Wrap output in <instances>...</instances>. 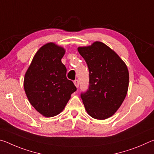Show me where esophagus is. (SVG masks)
I'll return each instance as SVG.
<instances>
[{
	"instance_id": "1",
	"label": "esophagus",
	"mask_w": 154,
	"mask_h": 154,
	"mask_svg": "<svg viewBox=\"0 0 154 154\" xmlns=\"http://www.w3.org/2000/svg\"><path fill=\"white\" fill-rule=\"evenodd\" d=\"M74 84H75V86H76L77 88L79 87V80H78V79H75V80L74 81Z\"/></svg>"
}]
</instances>
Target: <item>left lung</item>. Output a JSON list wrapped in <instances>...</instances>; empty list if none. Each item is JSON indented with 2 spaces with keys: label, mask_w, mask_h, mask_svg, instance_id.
<instances>
[{
  "label": "left lung",
  "mask_w": 154,
  "mask_h": 154,
  "mask_svg": "<svg viewBox=\"0 0 154 154\" xmlns=\"http://www.w3.org/2000/svg\"><path fill=\"white\" fill-rule=\"evenodd\" d=\"M78 51L89 70V88L81 94L85 110L92 118L105 119L116 113L127 94L128 70L116 52L96 41Z\"/></svg>",
  "instance_id": "1"
}]
</instances>
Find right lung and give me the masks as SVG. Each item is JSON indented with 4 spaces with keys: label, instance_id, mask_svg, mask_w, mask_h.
<instances>
[{
    "label": "right lung",
    "instance_id": "obj_1",
    "mask_svg": "<svg viewBox=\"0 0 154 154\" xmlns=\"http://www.w3.org/2000/svg\"><path fill=\"white\" fill-rule=\"evenodd\" d=\"M65 49L48 43L38 49L25 74L24 87L30 103L47 118L62 111L77 90L66 78V66L61 59Z\"/></svg>",
    "mask_w": 154,
    "mask_h": 154
}]
</instances>
